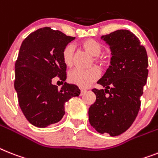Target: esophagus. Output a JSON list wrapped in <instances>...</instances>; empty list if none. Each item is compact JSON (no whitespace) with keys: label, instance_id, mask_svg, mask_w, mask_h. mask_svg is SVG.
<instances>
[{"label":"esophagus","instance_id":"1","mask_svg":"<svg viewBox=\"0 0 158 158\" xmlns=\"http://www.w3.org/2000/svg\"><path fill=\"white\" fill-rule=\"evenodd\" d=\"M85 89H81V95H83L85 93Z\"/></svg>","mask_w":158,"mask_h":158}]
</instances>
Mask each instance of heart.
<instances>
[{"instance_id": "heart-1", "label": "heart", "mask_w": 158, "mask_h": 158, "mask_svg": "<svg viewBox=\"0 0 158 158\" xmlns=\"http://www.w3.org/2000/svg\"><path fill=\"white\" fill-rule=\"evenodd\" d=\"M85 50L93 56L94 61L99 64H103L105 60L100 56L102 52V46L100 43L92 39H87L81 44ZM75 58V48L73 44H68L62 51V60L68 67H72L74 63ZM101 73L97 67H92L91 69L84 70L80 69H75L69 73V81L72 84H74L81 88H87L90 86L94 82L99 78Z\"/></svg>"}]
</instances>
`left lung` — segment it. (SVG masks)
<instances>
[{
	"label": "left lung",
	"instance_id": "left-lung-1",
	"mask_svg": "<svg viewBox=\"0 0 158 158\" xmlns=\"http://www.w3.org/2000/svg\"><path fill=\"white\" fill-rule=\"evenodd\" d=\"M102 39L110 45L112 57L98 81L105 89H92L96 101L89 108V121L98 132L115 136L127 131L137 116L148 77V56L139 39L127 30Z\"/></svg>",
	"mask_w": 158,
	"mask_h": 158
}]
</instances>
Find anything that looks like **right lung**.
Segmentation results:
<instances>
[{
  "mask_svg": "<svg viewBox=\"0 0 158 158\" xmlns=\"http://www.w3.org/2000/svg\"><path fill=\"white\" fill-rule=\"evenodd\" d=\"M75 37L43 27L30 34L21 45L15 63L14 88L18 104L31 124L45 127L56 123L64 114V103L80 94L75 85L64 84L60 89L52 81L66 79L62 51Z\"/></svg>",
  "mask_w": 158,
  "mask_h": 158,
  "instance_id": "right-lung-1",
  "label": "right lung"
}]
</instances>
